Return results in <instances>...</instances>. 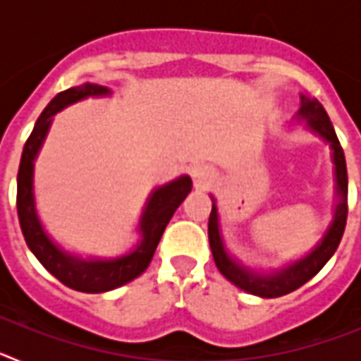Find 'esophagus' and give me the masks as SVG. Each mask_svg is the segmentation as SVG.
<instances>
[{
  "mask_svg": "<svg viewBox=\"0 0 361 361\" xmlns=\"http://www.w3.org/2000/svg\"><path fill=\"white\" fill-rule=\"evenodd\" d=\"M191 177H193V183H195V186L199 190H206L215 180V173H213V170L208 168V166H195L191 170Z\"/></svg>",
  "mask_w": 361,
  "mask_h": 361,
  "instance_id": "34e87169",
  "label": "esophagus"
}]
</instances>
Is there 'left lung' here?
<instances>
[{"mask_svg":"<svg viewBox=\"0 0 361 361\" xmlns=\"http://www.w3.org/2000/svg\"><path fill=\"white\" fill-rule=\"evenodd\" d=\"M296 119L304 121L305 128L311 130L314 135L324 139L329 148L333 149V164H334V183H336V206H334V215L331 220L329 228L324 233L322 240L312 247L311 253L305 257L298 258L295 262L288 266L280 267V269L262 273V271H255L251 267L244 266L233 257L228 251L220 233L219 222V209H216L215 199L212 197V213H209L208 222V237L209 247H212L213 260L216 267L226 279L231 283H235L242 291L251 293L255 296H262V298H276L283 296L288 293H293L295 289L302 288L305 282L317 275L318 271L329 262L334 251L338 250V244L342 240L343 229L347 222V166L345 155L338 141L336 132L333 128L327 111L320 104V101L307 95H300V110L296 114Z\"/></svg>","mask_w":361,"mask_h":361,"instance_id":"obj_1","label":"left lung"}]
</instances>
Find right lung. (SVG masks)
<instances>
[{
    "label": "right lung",
    "instance_id": "1",
    "mask_svg": "<svg viewBox=\"0 0 361 361\" xmlns=\"http://www.w3.org/2000/svg\"><path fill=\"white\" fill-rule=\"evenodd\" d=\"M111 90L106 86L85 82L57 94L44 108L30 137L25 142L18 171V216L19 226L27 240L28 250L36 255L49 273H52L66 288L81 293H106L121 288L142 275L152 262L159 240L166 226L173 216L175 209L183 204L191 191V178L180 175L171 183L152 191L142 209L137 231L141 233V242L135 250L116 258H82L65 251L56 244L41 224L34 199V161L49 133L54 116L63 108L82 101L86 97H104Z\"/></svg>",
    "mask_w": 361,
    "mask_h": 361
}]
</instances>
